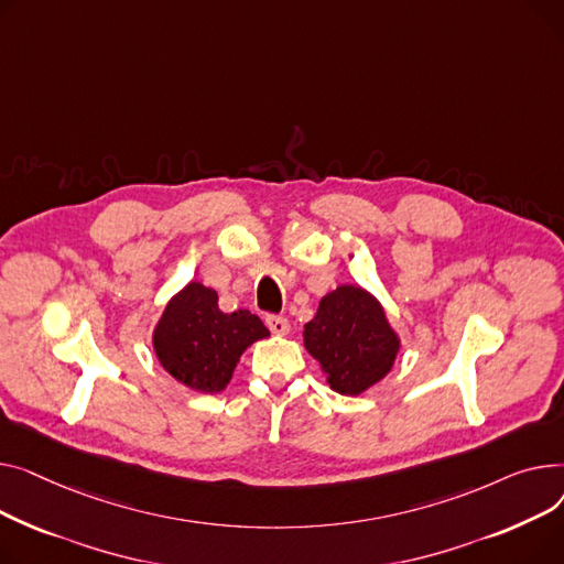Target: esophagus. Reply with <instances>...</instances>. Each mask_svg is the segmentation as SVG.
Segmentation results:
<instances>
[{
  "instance_id": "esophagus-1",
  "label": "esophagus",
  "mask_w": 564,
  "mask_h": 564,
  "mask_svg": "<svg viewBox=\"0 0 564 564\" xmlns=\"http://www.w3.org/2000/svg\"><path fill=\"white\" fill-rule=\"evenodd\" d=\"M267 325H269L271 333L278 335V337L289 335V329H291V325H289V321H286L284 316H269V318H267Z\"/></svg>"
}]
</instances>
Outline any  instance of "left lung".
I'll return each mask as SVG.
<instances>
[{"mask_svg": "<svg viewBox=\"0 0 564 564\" xmlns=\"http://www.w3.org/2000/svg\"><path fill=\"white\" fill-rule=\"evenodd\" d=\"M303 337L327 384L341 395H357L380 382L401 348L382 305L355 284H341L321 297Z\"/></svg>", "mask_w": 564, "mask_h": 564, "instance_id": "1", "label": "left lung"}]
</instances>
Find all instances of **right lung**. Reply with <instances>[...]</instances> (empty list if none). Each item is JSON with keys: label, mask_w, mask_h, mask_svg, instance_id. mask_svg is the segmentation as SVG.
I'll return each mask as SVG.
<instances>
[{"label": "right lung", "mask_w": 564, "mask_h": 564, "mask_svg": "<svg viewBox=\"0 0 564 564\" xmlns=\"http://www.w3.org/2000/svg\"><path fill=\"white\" fill-rule=\"evenodd\" d=\"M271 333L248 310L225 314L218 293L188 282L165 305L152 335L161 367L177 382L200 393H218L231 380L248 346Z\"/></svg>", "instance_id": "right-lung-1"}]
</instances>
